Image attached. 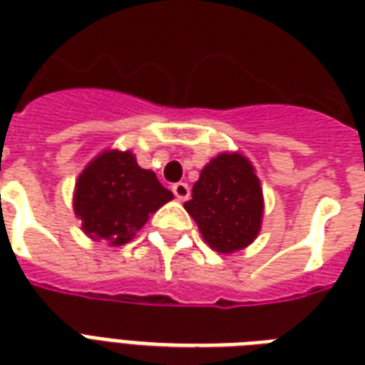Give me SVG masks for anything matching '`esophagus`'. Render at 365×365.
I'll return each instance as SVG.
<instances>
[{
	"mask_svg": "<svg viewBox=\"0 0 365 365\" xmlns=\"http://www.w3.org/2000/svg\"><path fill=\"white\" fill-rule=\"evenodd\" d=\"M171 190H173L175 197H177V200H180V202H185V200H188V197H190V188H188V185H186V182H175V185L171 186Z\"/></svg>",
	"mask_w": 365,
	"mask_h": 365,
	"instance_id": "1",
	"label": "esophagus"
}]
</instances>
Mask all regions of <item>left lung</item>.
<instances>
[{"mask_svg":"<svg viewBox=\"0 0 365 365\" xmlns=\"http://www.w3.org/2000/svg\"><path fill=\"white\" fill-rule=\"evenodd\" d=\"M185 209L215 251L244 250L259 234L262 219V190L253 165L240 154L213 158L202 169Z\"/></svg>","mask_w":365,"mask_h":365,"instance_id":"left-lung-1","label":"left lung"}]
</instances>
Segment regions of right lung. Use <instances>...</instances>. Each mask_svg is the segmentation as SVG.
I'll list each match as a JSON object with an SVG mask.
<instances>
[{"mask_svg": "<svg viewBox=\"0 0 365 365\" xmlns=\"http://www.w3.org/2000/svg\"><path fill=\"white\" fill-rule=\"evenodd\" d=\"M173 200L156 175L140 169L131 152H104L76 182L74 209L91 238L129 242L154 211Z\"/></svg>", "mask_w": 365, "mask_h": 365, "instance_id": "obj_1", "label": "right lung"}]
</instances>
